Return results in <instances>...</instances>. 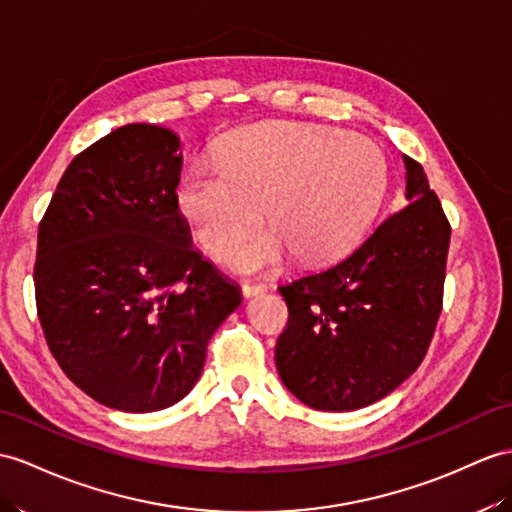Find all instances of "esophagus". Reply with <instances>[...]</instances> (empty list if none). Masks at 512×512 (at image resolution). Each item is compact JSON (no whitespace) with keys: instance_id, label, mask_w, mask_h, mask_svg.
I'll use <instances>...</instances> for the list:
<instances>
[{"instance_id":"34e87169","label":"esophagus","mask_w":512,"mask_h":512,"mask_svg":"<svg viewBox=\"0 0 512 512\" xmlns=\"http://www.w3.org/2000/svg\"><path fill=\"white\" fill-rule=\"evenodd\" d=\"M241 291H243V295H245V297H254V295H258V293H265V291H267V286H265V284L245 282V284L241 286Z\"/></svg>"}]
</instances>
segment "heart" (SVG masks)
<instances>
[{"label":"heart","mask_w":512,"mask_h":512,"mask_svg":"<svg viewBox=\"0 0 512 512\" xmlns=\"http://www.w3.org/2000/svg\"><path fill=\"white\" fill-rule=\"evenodd\" d=\"M386 165L365 136L308 123L243 128L221 147L219 165H199L178 189L180 215L210 256H223L263 215L273 230L236 245L228 260L258 271L291 252L323 263L350 249L380 206Z\"/></svg>","instance_id":"obj_1"}]
</instances>
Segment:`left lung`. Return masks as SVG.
I'll use <instances>...</instances> for the list:
<instances>
[{"instance_id":"1","label":"left lung","mask_w":512,"mask_h":512,"mask_svg":"<svg viewBox=\"0 0 512 512\" xmlns=\"http://www.w3.org/2000/svg\"><path fill=\"white\" fill-rule=\"evenodd\" d=\"M404 162L406 206L339 263L278 289L289 323L276 367L310 408L345 413L382 400L430 347L452 228L423 167Z\"/></svg>"}]
</instances>
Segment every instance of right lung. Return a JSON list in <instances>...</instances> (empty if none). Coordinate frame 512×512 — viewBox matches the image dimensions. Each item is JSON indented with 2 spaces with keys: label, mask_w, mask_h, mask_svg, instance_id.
<instances>
[{
  "label": "right lung",
  "mask_w": 512,
  "mask_h": 512,
  "mask_svg": "<svg viewBox=\"0 0 512 512\" xmlns=\"http://www.w3.org/2000/svg\"><path fill=\"white\" fill-rule=\"evenodd\" d=\"M180 139L130 123L71 160L39 223L36 313L49 352L95 402L154 413L204 369L236 286L191 247Z\"/></svg>",
  "instance_id": "add662e5"
}]
</instances>
